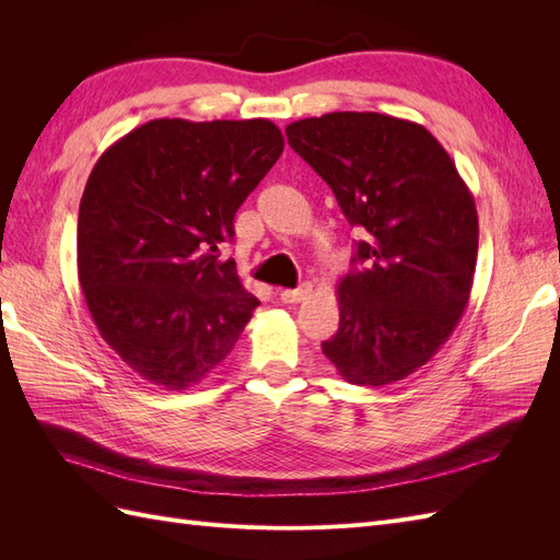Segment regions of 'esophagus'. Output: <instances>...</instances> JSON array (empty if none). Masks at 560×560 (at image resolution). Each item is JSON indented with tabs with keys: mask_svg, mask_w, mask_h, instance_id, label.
I'll return each mask as SVG.
<instances>
[{
	"mask_svg": "<svg viewBox=\"0 0 560 560\" xmlns=\"http://www.w3.org/2000/svg\"><path fill=\"white\" fill-rule=\"evenodd\" d=\"M311 292H313V287H311V282H306V284H301L299 290H282V292H280V299H282L284 303H301Z\"/></svg>",
	"mask_w": 560,
	"mask_h": 560,
	"instance_id": "34e87169",
	"label": "esophagus"
}]
</instances>
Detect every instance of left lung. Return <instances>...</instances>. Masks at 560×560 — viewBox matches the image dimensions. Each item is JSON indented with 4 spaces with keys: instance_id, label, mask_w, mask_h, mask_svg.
Wrapping results in <instances>:
<instances>
[{
    "instance_id": "obj_1",
    "label": "left lung",
    "mask_w": 560,
    "mask_h": 560,
    "mask_svg": "<svg viewBox=\"0 0 560 560\" xmlns=\"http://www.w3.org/2000/svg\"><path fill=\"white\" fill-rule=\"evenodd\" d=\"M284 132L366 235L322 352L348 383L401 381L448 341L469 301L479 217L467 184L434 135L404 118L334 112Z\"/></svg>"
}]
</instances>
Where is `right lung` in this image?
<instances>
[{
    "instance_id": "1",
    "label": "right lung",
    "mask_w": 560,
    "mask_h": 560,
    "mask_svg": "<svg viewBox=\"0 0 560 560\" xmlns=\"http://www.w3.org/2000/svg\"><path fill=\"white\" fill-rule=\"evenodd\" d=\"M282 149L266 118H154L95 163L79 206V282L100 336L142 378L186 389L241 338L259 299L219 245Z\"/></svg>"
}]
</instances>
